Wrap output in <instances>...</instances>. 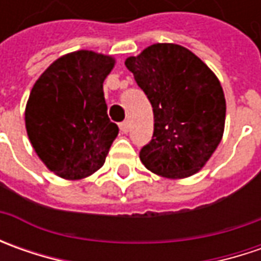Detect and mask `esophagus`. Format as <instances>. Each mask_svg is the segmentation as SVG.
<instances>
[{"instance_id": "34e87169", "label": "esophagus", "mask_w": 261, "mask_h": 261, "mask_svg": "<svg viewBox=\"0 0 261 261\" xmlns=\"http://www.w3.org/2000/svg\"><path fill=\"white\" fill-rule=\"evenodd\" d=\"M119 127H120V132H122V134H127V132L130 130V123H129V122H122V123L119 125Z\"/></svg>"}]
</instances>
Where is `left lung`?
Wrapping results in <instances>:
<instances>
[{"instance_id": "left-lung-1", "label": "left lung", "mask_w": 261, "mask_h": 261, "mask_svg": "<svg viewBox=\"0 0 261 261\" xmlns=\"http://www.w3.org/2000/svg\"><path fill=\"white\" fill-rule=\"evenodd\" d=\"M125 65L154 110V136L139 152L142 164L166 178L200 171L225 129V95L215 72L175 43L148 46Z\"/></svg>"}]
</instances>
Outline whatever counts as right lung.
Segmentation results:
<instances>
[{
	"label": "right lung",
	"instance_id": "1",
	"mask_svg": "<svg viewBox=\"0 0 261 261\" xmlns=\"http://www.w3.org/2000/svg\"><path fill=\"white\" fill-rule=\"evenodd\" d=\"M115 64L113 56L75 50L54 61L32 88L24 110L27 136L58 177L81 180L105 164L119 134L103 91Z\"/></svg>",
	"mask_w": 261,
	"mask_h": 261
}]
</instances>
